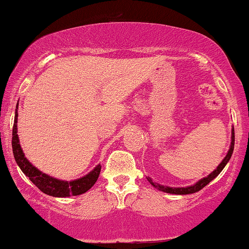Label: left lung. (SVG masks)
<instances>
[{"label":"left lung","mask_w":249,"mask_h":249,"mask_svg":"<svg viewBox=\"0 0 249 249\" xmlns=\"http://www.w3.org/2000/svg\"><path fill=\"white\" fill-rule=\"evenodd\" d=\"M233 149H234V128H232V142H231V147L229 149V153H227L226 156H225V159L221 160V163L218 165V168L215 169L214 171L211 172V174H210L207 177L203 178V179H200V180H198V182L196 183L195 185L186 186V188H170V186L160 185V184L154 183L153 180H151V178H149V177H148V180H149V182H150L151 185L155 186V188L159 189L160 191L166 192V194H172V195L195 194V192H198V191H199V190L203 189L204 186H206L207 184L211 182V180L214 179V178L217 177L221 171H223V169L225 168V165H226L227 163H229V160H231V156H232V154H233Z\"/></svg>","instance_id":"8db88e82"}]
</instances>
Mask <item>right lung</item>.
<instances>
[{"mask_svg":"<svg viewBox=\"0 0 249 249\" xmlns=\"http://www.w3.org/2000/svg\"><path fill=\"white\" fill-rule=\"evenodd\" d=\"M17 109H18V104L16 106V112H15V121L13 127V140H11V144H13V153L16 163L18 164L20 170L29 179L31 180L35 185L37 186L40 191L44 192L45 195L52 196V197H70V196H79L85 194L86 191L94 185L96 179H98L99 175L101 171V165H96L89 174L86 176L79 178V179L71 180H60L57 178H53L49 175L43 174L39 171L36 166H34L26 160L23 153L22 148H20L18 135H17Z\"/></svg>","mask_w":249,"mask_h":249,"instance_id":"1","label":"right lung"}]
</instances>
